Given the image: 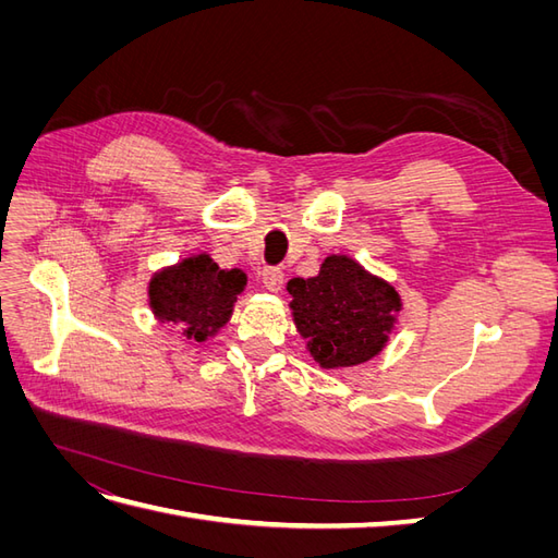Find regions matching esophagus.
I'll list each match as a JSON object with an SVG mask.
<instances>
[{"instance_id":"obj_1","label":"esophagus","mask_w":558,"mask_h":558,"mask_svg":"<svg viewBox=\"0 0 558 558\" xmlns=\"http://www.w3.org/2000/svg\"><path fill=\"white\" fill-rule=\"evenodd\" d=\"M260 279H263V286H265V289H267L269 293H279V291H281V286H283V272H281L279 267H265Z\"/></svg>"}]
</instances>
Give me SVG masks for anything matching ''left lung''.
Masks as SVG:
<instances>
[{
  "label": "left lung",
  "mask_w": 558,
  "mask_h": 558,
  "mask_svg": "<svg viewBox=\"0 0 558 558\" xmlns=\"http://www.w3.org/2000/svg\"><path fill=\"white\" fill-rule=\"evenodd\" d=\"M298 332L320 367H351L384 349L400 298L393 286L367 275L347 256H330L312 279H291Z\"/></svg>",
  "instance_id": "obj_1"
}]
</instances>
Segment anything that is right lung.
Wrapping results in <instances>:
<instances>
[{
	"instance_id": "obj_1",
	"label": "right lung",
	"mask_w": 558,
	"mask_h": 558,
	"mask_svg": "<svg viewBox=\"0 0 558 558\" xmlns=\"http://www.w3.org/2000/svg\"><path fill=\"white\" fill-rule=\"evenodd\" d=\"M244 286L242 269H221L199 253L150 279L148 300L160 320H172L189 340L205 342L228 324Z\"/></svg>"
}]
</instances>
